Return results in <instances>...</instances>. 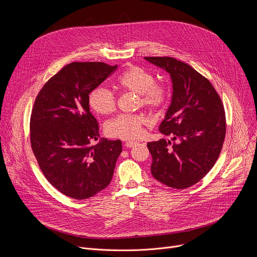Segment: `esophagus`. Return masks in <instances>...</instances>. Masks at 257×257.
<instances>
[{"label":"esophagus","mask_w":257,"mask_h":257,"mask_svg":"<svg viewBox=\"0 0 257 257\" xmlns=\"http://www.w3.org/2000/svg\"><path fill=\"white\" fill-rule=\"evenodd\" d=\"M136 144V142L135 141H126L125 142V146H126V148H132V146L133 145H135Z\"/></svg>","instance_id":"esophagus-1"}]
</instances>
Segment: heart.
<instances>
[{
  "label": "heart",
  "mask_w": 257,
  "mask_h": 257,
  "mask_svg": "<svg viewBox=\"0 0 257 257\" xmlns=\"http://www.w3.org/2000/svg\"><path fill=\"white\" fill-rule=\"evenodd\" d=\"M117 85L123 90L138 94L137 104L151 111H160L169 100V89L166 85L156 83L151 72L139 66H131L117 79ZM88 103L96 114L109 115L116 109L115 94L105 87L93 88L88 95ZM146 123L144 116L139 114L119 115L108 121L106 132L111 137L134 139L141 135L142 126Z\"/></svg>",
  "instance_id": "b5f03b06"
}]
</instances>
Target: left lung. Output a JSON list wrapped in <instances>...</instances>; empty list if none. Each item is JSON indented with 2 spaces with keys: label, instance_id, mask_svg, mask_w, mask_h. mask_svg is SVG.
Wrapping results in <instances>:
<instances>
[{
  "label": "left lung",
  "instance_id": "obj_1",
  "mask_svg": "<svg viewBox=\"0 0 257 257\" xmlns=\"http://www.w3.org/2000/svg\"><path fill=\"white\" fill-rule=\"evenodd\" d=\"M170 73L172 103L160 132L173 136L148 143L155 179L185 189L199 182L213 167L226 136V114L221 97L207 78L190 65L172 57H145Z\"/></svg>",
  "mask_w": 257,
  "mask_h": 257
}]
</instances>
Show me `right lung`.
<instances>
[{
    "mask_svg": "<svg viewBox=\"0 0 257 257\" xmlns=\"http://www.w3.org/2000/svg\"><path fill=\"white\" fill-rule=\"evenodd\" d=\"M102 62H73L50 78L34 100L30 144L40 169L57 190L92 197L112 180L121 140L99 138L88 95L117 69Z\"/></svg>",
    "mask_w": 257,
    "mask_h": 257,
    "instance_id": "right-lung-1",
    "label": "right lung"
}]
</instances>
